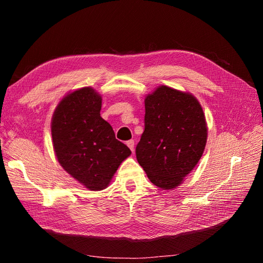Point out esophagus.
I'll use <instances>...</instances> for the list:
<instances>
[{
	"mask_svg": "<svg viewBox=\"0 0 263 263\" xmlns=\"http://www.w3.org/2000/svg\"><path fill=\"white\" fill-rule=\"evenodd\" d=\"M126 145L128 146V147H129V149L133 151V153H134V149H135V141H134L133 139H130V140H128V141L126 142Z\"/></svg>",
	"mask_w": 263,
	"mask_h": 263,
	"instance_id": "34e87169",
	"label": "esophagus"
}]
</instances>
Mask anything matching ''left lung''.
Segmentation results:
<instances>
[{
	"label": "left lung",
	"mask_w": 263,
	"mask_h": 263,
	"mask_svg": "<svg viewBox=\"0 0 263 263\" xmlns=\"http://www.w3.org/2000/svg\"><path fill=\"white\" fill-rule=\"evenodd\" d=\"M145 130L136 147L138 163L162 190L180 185L204 153L208 125L194 95L161 85L145 99Z\"/></svg>",
	"instance_id": "1"
}]
</instances>
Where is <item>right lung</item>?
I'll return each mask as SVG.
<instances>
[{
	"label": "right lung",
	"instance_id": "1",
	"mask_svg": "<svg viewBox=\"0 0 263 263\" xmlns=\"http://www.w3.org/2000/svg\"><path fill=\"white\" fill-rule=\"evenodd\" d=\"M102 97L90 86L67 94L55 107L51 136L55 157L71 177L91 191L108 186L132 151L101 117Z\"/></svg>",
	"mask_w": 263,
	"mask_h": 263
}]
</instances>
